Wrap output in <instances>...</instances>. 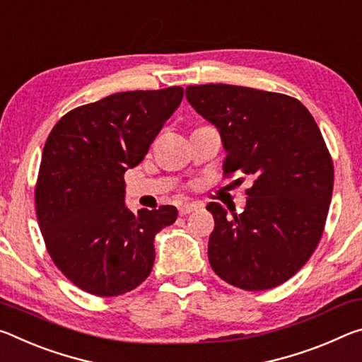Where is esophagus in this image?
I'll return each mask as SVG.
<instances>
[{
  "label": "esophagus",
  "mask_w": 362,
  "mask_h": 362,
  "mask_svg": "<svg viewBox=\"0 0 362 362\" xmlns=\"http://www.w3.org/2000/svg\"><path fill=\"white\" fill-rule=\"evenodd\" d=\"M200 206L202 205H199V204H181L180 206H177V210H180L181 216H185V215H189V213L199 210Z\"/></svg>",
  "instance_id": "obj_1"
}]
</instances>
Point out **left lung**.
<instances>
[{"mask_svg": "<svg viewBox=\"0 0 362 362\" xmlns=\"http://www.w3.org/2000/svg\"><path fill=\"white\" fill-rule=\"evenodd\" d=\"M186 98L220 129L224 175L253 180L240 215L206 206L215 218L213 271L250 292L281 286L315 253L334 189V162L315 118L298 99L245 86H187Z\"/></svg>", "mask_w": 362, "mask_h": 362, "instance_id": "1", "label": "left lung"}]
</instances>
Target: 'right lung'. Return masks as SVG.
I'll return each mask as SVG.
<instances>
[{
	"label": "right lung",
	"instance_id": "right-lung-1",
	"mask_svg": "<svg viewBox=\"0 0 362 362\" xmlns=\"http://www.w3.org/2000/svg\"><path fill=\"white\" fill-rule=\"evenodd\" d=\"M182 96L181 86L110 94L67 112L47 136L35 186L38 224L59 271L88 293L117 297L151 274L153 237L177 210H128L123 176Z\"/></svg>",
	"mask_w": 362,
	"mask_h": 362
}]
</instances>
